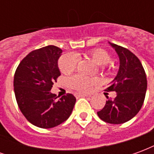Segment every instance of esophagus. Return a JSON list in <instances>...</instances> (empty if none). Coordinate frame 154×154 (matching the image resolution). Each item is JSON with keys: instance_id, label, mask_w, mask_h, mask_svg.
I'll return each mask as SVG.
<instances>
[{"instance_id": "34e87169", "label": "esophagus", "mask_w": 154, "mask_h": 154, "mask_svg": "<svg viewBox=\"0 0 154 154\" xmlns=\"http://www.w3.org/2000/svg\"><path fill=\"white\" fill-rule=\"evenodd\" d=\"M76 97H89V95H87V94L77 93V94H76Z\"/></svg>"}]
</instances>
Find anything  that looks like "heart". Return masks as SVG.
Here are the masks:
<instances>
[{
  "instance_id": "obj_1",
  "label": "heart",
  "mask_w": 154,
  "mask_h": 154,
  "mask_svg": "<svg viewBox=\"0 0 154 154\" xmlns=\"http://www.w3.org/2000/svg\"><path fill=\"white\" fill-rule=\"evenodd\" d=\"M87 54L93 59L97 64L101 65L103 69L109 68V63L111 60L110 54L103 48H93L88 51ZM78 58L76 54H65L59 59L58 67L60 71L64 74L72 72L77 67ZM97 82L96 77H88L77 74L68 78V83L75 90L81 91H87L90 90L91 87Z\"/></svg>"
}]
</instances>
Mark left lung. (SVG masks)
<instances>
[{
  "label": "left lung",
  "instance_id": "1",
  "mask_svg": "<svg viewBox=\"0 0 154 154\" xmlns=\"http://www.w3.org/2000/svg\"><path fill=\"white\" fill-rule=\"evenodd\" d=\"M119 57V69L114 82L106 91H116V97H107L103 109L97 112L100 119L109 124H123L138 114L142 107L147 78L141 62L125 48L111 44Z\"/></svg>",
  "mask_w": 154,
  "mask_h": 154
}]
</instances>
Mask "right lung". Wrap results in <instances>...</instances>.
I'll list each match as a JSON object with an SVG mask.
<instances>
[{
    "instance_id": "1",
    "label": "right lung",
    "mask_w": 154,
    "mask_h": 154,
    "mask_svg": "<svg viewBox=\"0 0 154 154\" xmlns=\"http://www.w3.org/2000/svg\"><path fill=\"white\" fill-rule=\"evenodd\" d=\"M62 52L54 45L35 49L22 59L15 72L14 91L19 108L29 122L43 129L67 120L76 103L72 94L58 98L50 92L61 75L57 60Z\"/></svg>"
}]
</instances>
